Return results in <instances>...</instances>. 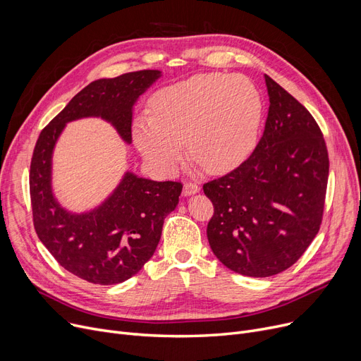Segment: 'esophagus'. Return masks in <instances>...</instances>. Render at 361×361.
<instances>
[{"mask_svg": "<svg viewBox=\"0 0 361 361\" xmlns=\"http://www.w3.org/2000/svg\"><path fill=\"white\" fill-rule=\"evenodd\" d=\"M199 190H200L199 184H196V183H193V181H185L184 185H183V195H184V196L196 195Z\"/></svg>", "mask_w": 361, "mask_h": 361, "instance_id": "34e87169", "label": "esophagus"}]
</instances>
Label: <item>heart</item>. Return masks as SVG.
Instances as JSON below:
<instances>
[{"label": "heart", "instance_id": "1", "mask_svg": "<svg viewBox=\"0 0 361 361\" xmlns=\"http://www.w3.org/2000/svg\"><path fill=\"white\" fill-rule=\"evenodd\" d=\"M133 123L142 155L162 174H173L188 154L209 173L235 168L253 152L264 104L244 75L199 74L159 90Z\"/></svg>", "mask_w": 361, "mask_h": 361}]
</instances>
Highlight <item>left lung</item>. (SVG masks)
<instances>
[{"label":"left lung","mask_w":361,"mask_h":361,"mask_svg":"<svg viewBox=\"0 0 361 361\" xmlns=\"http://www.w3.org/2000/svg\"><path fill=\"white\" fill-rule=\"evenodd\" d=\"M269 111L250 157L203 184L214 204L207 241L226 268L272 276L307 250L319 233L329 176L328 147L312 114L264 74Z\"/></svg>","instance_id":"8db88e82"}]
</instances>
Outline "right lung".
<instances>
[{
	"label": "right lung",
	"instance_id": "right-lung-1",
	"mask_svg": "<svg viewBox=\"0 0 361 361\" xmlns=\"http://www.w3.org/2000/svg\"><path fill=\"white\" fill-rule=\"evenodd\" d=\"M161 78L158 70L94 80L44 127L30 161L29 188L35 231L61 267L87 282L112 286L136 275L155 253L165 216L176 209L181 181H152L127 173L98 209L71 215L51 193V155L66 123L102 117L131 142V106Z\"/></svg>",
	"mask_w": 361,
	"mask_h": 361
}]
</instances>
